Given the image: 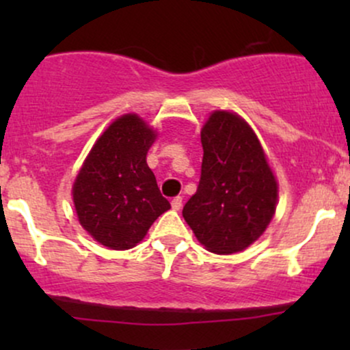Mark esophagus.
Instances as JSON below:
<instances>
[{
	"instance_id": "1",
	"label": "esophagus",
	"mask_w": 350,
	"mask_h": 350,
	"mask_svg": "<svg viewBox=\"0 0 350 350\" xmlns=\"http://www.w3.org/2000/svg\"><path fill=\"white\" fill-rule=\"evenodd\" d=\"M171 206L174 211H179V208L183 207V198H180V196H176V198L171 200Z\"/></svg>"
}]
</instances>
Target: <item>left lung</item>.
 Here are the masks:
<instances>
[{
	"label": "left lung",
	"instance_id": "8db88e82",
	"mask_svg": "<svg viewBox=\"0 0 350 350\" xmlns=\"http://www.w3.org/2000/svg\"><path fill=\"white\" fill-rule=\"evenodd\" d=\"M200 142V180L183 217L208 252H240L263 234L275 214V176L258 138L234 113L214 111Z\"/></svg>",
	"mask_w": 350,
	"mask_h": 350
}]
</instances>
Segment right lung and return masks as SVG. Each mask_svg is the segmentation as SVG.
Returning a JSON list of instances; mask_svg holds the SVG:
<instances>
[{"instance_id": "right-lung-1", "label": "right lung", "mask_w": 350, "mask_h": 350, "mask_svg": "<svg viewBox=\"0 0 350 350\" xmlns=\"http://www.w3.org/2000/svg\"><path fill=\"white\" fill-rule=\"evenodd\" d=\"M154 138L139 116L123 115L100 136L75 179L72 192L80 224L108 248L135 247L171 208L146 164Z\"/></svg>"}]
</instances>
